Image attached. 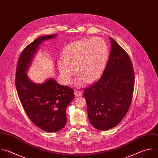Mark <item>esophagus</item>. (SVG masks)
Returning a JSON list of instances; mask_svg holds the SVG:
<instances>
[{
	"label": "esophagus",
	"instance_id": "obj_1",
	"mask_svg": "<svg viewBox=\"0 0 158 158\" xmlns=\"http://www.w3.org/2000/svg\"><path fill=\"white\" fill-rule=\"evenodd\" d=\"M74 95H75L76 97H80V96H81V95H82V92H80V91H79V90H74Z\"/></svg>",
	"mask_w": 158,
	"mask_h": 158
}]
</instances>
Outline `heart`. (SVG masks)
<instances>
[{"instance_id": "heart-1", "label": "heart", "mask_w": 158, "mask_h": 158, "mask_svg": "<svg viewBox=\"0 0 158 158\" xmlns=\"http://www.w3.org/2000/svg\"><path fill=\"white\" fill-rule=\"evenodd\" d=\"M62 55L63 59L57 62L62 81L70 84L76 69L77 76L74 84L80 87L85 82L92 84L100 78L107 64L109 49L101 38H85L67 45Z\"/></svg>"}]
</instances>
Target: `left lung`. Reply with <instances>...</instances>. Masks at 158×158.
<instances>
[{
    "label": "left lung",
    "instance_id": "left-lung-1",
    "mask_svg": "<svg viewBox=\"0 0 158 158\" xmlns=\"http://www.w3.org/2000/svg\"><path fill=\"white\" fill-rule=\"evenodd\" d=\"M108 61L100 79L84 90L89 119L99 131L120 123L131 103L134 71L127 52L111 37Z\"/></svg>",
    "mask_w": 158,
    "mask_h": 158
}]
</instances>
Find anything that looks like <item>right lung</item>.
<instances>
[{
    "instance_id": "obj_1",
    "label": "right lung",
    "mask_w": 158,
    "mask_h": 158,
    "mask_svg": "<svg viewBox=\"0 0 158 158\" xmlns=\"http://www.w3.org/2000/svg\"><path fill=\"white\" fill-rule=\"evenodd\" d=\"M56 36L38 37L24 49L18 61L15 79L17 93L27 116L36 126L48 132H57L66 125V110L74 98V91L60 85L53 78L43 83H34L27 71L40 45Z\"/></svg>"
}]
</instances>
